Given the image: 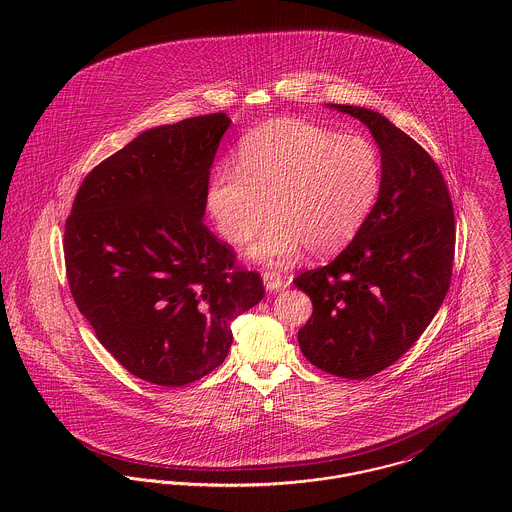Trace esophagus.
Masks as SVG:
<instances>
[{"mask_svg": "<svg viewBox=\"0 0 512 512\" xmlns=\"http://www.w3.org/2000/svg\"><path fill=\"white\" fill-rule=\"evenodd\" d=\"M262 280H264V286L268 292H282L290 286V282L286 278H282L278 272H264L262 274Z\"/></svg>", "mask_w": 512, "mask_h": 512, "instance_id": "34e87169", "label": "esophagus"}]
</instances>
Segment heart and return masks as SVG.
<instances>
[{
    "label": "heart",
    "instance_id": "heart-1",
    "mask_svg": "<svg viewBox=\"0 0 512 512\" xmlns=\"http://www.w3.org/2000/svg\"><path fill=\"white\" fill-rule=\"evenodd\" d=\"M378 149L361 136L295 118L250 130L236 151V169L219 167L207 187V213L220 236L246 244L268 217L272 222L248 248L270 264H292L343 250L363 228L380 191Z\"/></svg>",
    "mask_w": 512,
    "mask_h": 512
}]
</instances>
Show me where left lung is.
Wrapping results in <instances>:
<instances>
[{"label":"left lung","instance_id":"left-lung-1","mask_svg":"<svg viewBox=\"0 0 512 512\" xmlns=\"http://www.w3.org/2000/svg\"><path fill=\"white\" fill-rule=\"evenodd\" d=\"M361 120L380 149L378 199L353 242L293 284L313 303L297 343L311 365L363 380L396 363L426 331L449 290L455 217L436 161L382 114Z\"/></svg>","mask_w":512,"mask_h":512}]
</instances>
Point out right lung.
<instances>
[{"mask_svg": "<svg viewBox=\"0 0 512 512\" xmlns=\"http://www.w3.org/2000/svg\"><path fill=\"white\" fill-rule=\"evenodd\" d=\"M226 114L142 132L82 181L65 224L67 278L98 341L134 376L183 386L215 370L230 323L264 297L203 224Z\"/></svg>", "mask_w": 512, "mask_h": 512, "instance_id": "add662e5", "label": "right lung"}]
</instances>
